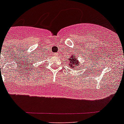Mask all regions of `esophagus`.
Here are the masks:
<instances>
[{
	"label": "esophagus",
	"instance_id": "1",
	"mask_svg": "<svg viewBox=\"0 0 124 124\" xmlns=\"http://www.w3.org/2000/svg\"><path fill=\"white\" fill-rule=\"evenodd\" d=\"M57 54H57V53H54V56H57Z\"/></svg>",
	"mask_w": 124,
	"mask_h": 124
}]
</instances>
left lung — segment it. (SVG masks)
<instances>
[{"label": "left lung", "mask_w": 124, "mask_h": 124, "mask_svg": "<svg viewBox=\"0 0 124 124\" xmlns=\"http://www.w3.org/2000/svg\"><path fill=\"white\" fill-rule=\"evenodd\" d=\"M72 56H71V57L69 59V60H68V65L70 66V67H71V68H72V69H75V68H77V67H78V70H79V68H80V67L81 66H83V67H84L83 66V65H82V63H80V62H78V57H77V56H74V57L73 56V54H71ZM85 64H86V63H85Z\"/></svg>", "instance_id": "obj_1"}]
</instances>
